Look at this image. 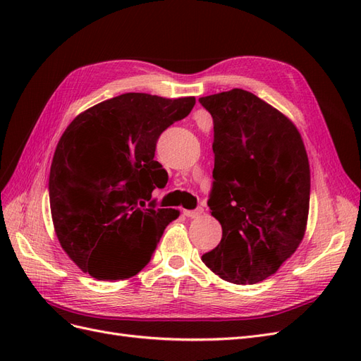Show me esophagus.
<instances>
[{
	"instance_id": "1",
	"label": "esophagus",
	"mask_w": 361,
	"mask_h": 361,
	"mask_svg": "<svg viewBox=\"0 0 361 361\" xmlns=\"http://www.w3.org/2000/svg\"><path fill=\"white\" fill-rule=\"evenodd\" d=\"M202 214H203L202 207H197V209H194V211H183V215L188 218H199Z\"/></svg>"
}]
</instances>
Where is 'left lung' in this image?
Wrapping results in <instances>:
<instances>
[{"mask_svg": "<svg viewBox=\"0 0 361 361\" xmlns=\"http://www.w3.org/2000/svg\"><path fill=\"white\" fill-rule=\"evenodd\" d=\"M214 118L215 179L207 202L223 238L203 264L235 285L276 274L307 228L310 166L300 130L243 89L200 97Z\"/></svg>", "mask_w": 361, "mask_h": 361, "instance_id": "left-lung-1", "label": "left lung"}]
</instances>
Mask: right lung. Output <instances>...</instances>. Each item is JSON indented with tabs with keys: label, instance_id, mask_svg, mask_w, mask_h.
<instances>
[{
	"label": "right lung",
	"instance_id": "1",
	"mask_svg": "<svg viewBox=\"0 0 361 361\" xmlns=\"http://www.w3.org/2000/svg\"><path fill=\"white\" fill-rule=\"evenodd\" d=\"M194 96L125 93L76 116L54 152L49 204L61 248L97 280H128L150 260L178 209L146 206L167 171L154 159L162 130Z\"/></svg>",
	"mask_w": 361,
	"mask_h": 361
}]
</instances>
